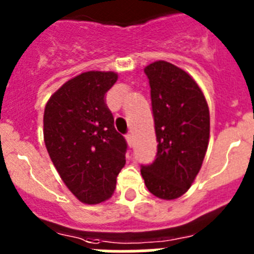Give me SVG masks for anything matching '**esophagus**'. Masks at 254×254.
<instances>
[{"mask_svg": "<svg viewBox=\"0 0 254 254\" xmlns=\"http://www.w3.org/2000/svg\"><path fill=\"white\" fill-rule=\"evenodd\" d=\"M126 140H127V142H128V146H129V147H133V145H134L133 134H132V133L127 134V136H126Z\"/></svg>", "mask_w": 254, "mask_h": 254, "instance_id": "esophagus-1", "label": "esophagus"}]
</instances>
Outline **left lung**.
<instances>
[{
  "label": "left lung",
  "mask_w": 254,
  "mask_h": 254,
  "mask_svg": "<svg viewBox=\"0 0 254 254\" xmlns=\"http://www.w3.org/2000/svg\"><path fill=\"white\" fill-rule=\"evenodd\" d=\"M158 141L156 158L141 165L147 190L161 199H176L193 183L210 137V112L197 82L165 61L145 67Z\"/></svg>",
  "instance_id": "obj_1"
}]
</instances>
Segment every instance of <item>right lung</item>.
Instances as JSON below:
<instances>
[{"label": "right lung", "mask_w": 254, "mask_h": 254, "mask_svg": "<svg viewBox=\"0 0 254 254\" xmlns=\"http://www.w3.org/2000/svg\"><path fill=\"white\" fill-rule=\"evenodd\" d=\"M116 72L89 71L71 78L49 98L44 109L47 151L76 198L96 205L116 190L126 164L127 142L114 128L105 94Z\"/></svg>", "instance_id": "add662e5"}]
</instances>
